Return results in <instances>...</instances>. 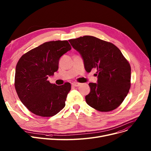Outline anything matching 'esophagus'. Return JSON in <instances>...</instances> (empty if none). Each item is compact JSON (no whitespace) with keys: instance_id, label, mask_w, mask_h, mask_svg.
Segmentation results:
<instances>
[{"instance_id":"1","label":"esophagus","mask_w":151,"mask_h":151,"mask_svg":"<svg viewBox=\"0 0 151 151\" xmlns=\"http://www.w3.org/2000/svg\"><path fill=\"white\" fill-rule=\"evenodd\" d=\"M72 85L75 87H78L81 85V83H76V82H74L72 83Z\"/></svg>"}]
</instances>
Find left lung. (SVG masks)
<instances>
[{
	"instance_id": "obj_1",
	"label": "left lung",
	"mask_w": 151,
	"mask_h": 151,
	"mask_svg": "<svg viewBox=\"0 0 151 151\" xmlns=\"http://www.w3.org/2000/svg\"><path fill=\"white\" fill-rule=\"evenodd\" d=\"M69 42L80 52L87 72L96 68L97 83H90L86 103L99 111L117 108L130 88L131 67L120 50L114 44L93 36L70 39Z\"/></svg>"
}]
</instances>
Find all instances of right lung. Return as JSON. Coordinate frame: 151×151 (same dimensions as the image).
<instances>
[{"label":"right lung","mask_w":151,"mask_h":151,"mask_svg":"<svg viewBox=\"0 0 151 151\" xmlns=\"http://www.w3.org/2000/svg\"><path fill=\"white\" fill-rule=\"evenodd\" d=\"M71 49L67 40L46 42L22 55L15 70L14 87L18 96L30 112L42 117L58 114L65 106L71 84L61 86L47 80L59 68L63 54Z\"/></svg>","instance_id":"1"}]
</instances>
